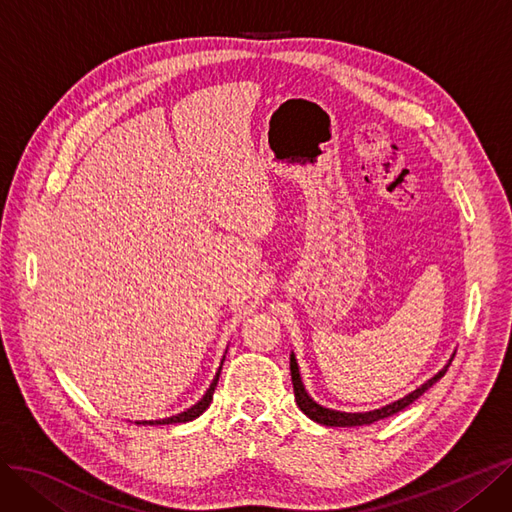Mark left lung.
Returning a JSON list of instances; mask_svg holds the SVG:
<instances>
[{
  "mask_svg": "<svg viewBox=\"0 0 512 512\" xmlns=\"http://www.w3.org/2000/svg\"><path fill=\"white\" fill-rule=\"evenodd\" d=\"M453 358H449V363L439 371L434 373L430 380H426L422 386H418L415 390H411L409 394H405L403 399L394 401V403H388L380 409H371V411H356V413H350V411H337V409H329V407H323L318 405L312 396L308 394L304 382H301V375H299V365H297V358L295 354L291 352V382H293V392H295V401H297V407L304 411L310 420L323 424V426H363V424H373L377 420H384L388 418V415L392 413H399L403 411L405 407H409L415 399H420V396L432 386L437 384L441 377L445 375L447 367L451 365Z\"/></svg>",
  "mask_w": 512,
  "mask_h": 512,
  "instance_id": "8db88e82",
  "label": "left lung"
}]
</instances>
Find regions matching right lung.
I'll return each instance as SVG.
<instances>
[{
    "label": "right lung",
    "mask_w": 512,
    "mask_h": 512,
    "mask_svg": "<svg viewBox=\"0 0 512 512\" xmlns=\"http://www.w3.org/2000/svg\"><path fill=\"white\" fill-rule=\"evenodd\" d=\"M225 352H227V350H225ZM223 361H225V354H223V358H221V365H223ZM221 365H219V369H217V373H215V377H213L211 386L206 388L204 396H202V399H200L196 405H192V407L181 411V413H177V415H170V418H162V420H141V422H135V424H143V426H158V424H160V426H164V424H185V422H192V420L200 418V415L208 409V405H211V401H213V392H215V388H217L219 375H221Z\"/></svg>",
    "instance_id": "right-lung-1"
}]
</instances>
